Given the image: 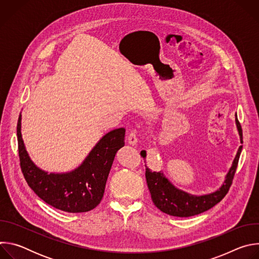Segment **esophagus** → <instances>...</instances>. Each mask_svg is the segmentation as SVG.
Masks as SVG:
<instances>
[{
  "label": "esophagus",
  "mask_w": 259,
  "mask_h": 259,
  "mask_svg": "<svg viewBox=\"0 0 259 259\" xmlns=\"http://www.w3.org/2000/svg\"><path fill=\"white\" fill-rule=\"evenodd\" d=\"M127 139H128V142L132 145H135L137 143V135H136V132L134 130H130L128 132V135H127Z\"/></svg>",
  "instance_id": "esophagus-1"
}]
</instances>
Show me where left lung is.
Instances as JSON below:
<instances>
[{
	"instance_id": "8db88e82",
	"label": "left lung",
	"mask_w": 259,
	"mask_h": 259,
	"mask_svg": "<svg viewBox=\"0 0 259 259\" xmlns=\"http://www.w3.org/2000/svg\"><path fill=\"white\" fill-rule=\"evenodd\" d=\"M236 124L240 134L241 143H243L242 127L237 118V115ZM242 145L239 147L233 165L229 173L227 174L224 186L217 192L204 196H194L176 189L161 171L152 172L145 166V178L147 188L150 190L152 200L156 207L168 215L177 217H190L198 215L214 207L226 197L232 186L233 179L238 167L240 155L242 152ZM140 155L141 157L144 158L145 151H141Z\"/></svg>"
}]
</instances>
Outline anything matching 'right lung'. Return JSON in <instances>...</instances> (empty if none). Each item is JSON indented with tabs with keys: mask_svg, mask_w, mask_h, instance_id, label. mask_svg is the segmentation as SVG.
<instances>
[{
	"mask_svg": "<svg viewBox=\"0 0 259 259\" xmlns=\"http://www.w3.org/2000/svg\"><path fill=\"white\" fill-rule=\"evenodd\" d=\"M21 116L17 122L18 155L28 187L50 206L69 213L87 212L102 200L107 176L117 152L124 146V128L105 134L84 163L75 171L54 174L39 169L29 159L21 137Z\"/></svg>",
	"mask_w": 259,
	"mask_h": 259,
	"instance_id": "obj_1",
	"label": "right lung"
}]
</instances>
